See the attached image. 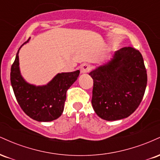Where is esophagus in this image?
<instances>
[{
	"mask_svg": "<svg viewBox=\"0 0 160 160\" xmlns=\"http://www.w3.org/2000/svg\"><path fill=\"white\" fill-rule=\"evenodd\" d=\"M90 68V65L89 64H82L80 67V72H81V74H85V73H87Z\"/></svg>",
	"mask_w": 160,
	"mask_h": 160,
	"instance_id": "obj_1",
	"label": "esophagus"
}]
</instances>
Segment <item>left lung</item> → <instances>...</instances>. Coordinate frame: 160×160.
Listing matches in <instances>:
<instances>
[{
	"label": "left lung",
	"instance_id": "1",
	"mask_svg": "<svg viewBox=\"0 0 160 160\" xmlns=\"http://www.w3.org/2000/svg\"><path fill=\"white\" fill-rule=\"evenodd\" d=\"M93 79L92 105L108 121L126 118L141 102L148 75L141 52L132 47L116 51L107 63L89 74Z\"/></svg>",
	"mask_w": 160,
	"mask_h": 160
}]
</instances>
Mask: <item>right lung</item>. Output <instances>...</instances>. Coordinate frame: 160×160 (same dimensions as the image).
<instances>
[{
    "label": "right lung",
    "mask_w": 160,
    "mask_h": 160,
    "mask_svg": "<svg viewBox=\"0 0 160 160\" xmlns=\"http://www.w3.org/2000/svg\"><path fill=\"white\" fill-rule=\"evenodd\" d=\"M11 67L10 81L18 103L22 111L33 120L49 122L58 119L64 111L66 92L78 79L80 71L61 73L47 85L35 86L24 80L19 69V52Z\"/></svg>",
    "instance_id": "right-lung-1"
}]
</instances>
